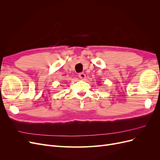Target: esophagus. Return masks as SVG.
I'll return each mask as SVG.
<instances>
[{
	"label": "esophagus",
	"mask_w": 160,
	"mask_h": 160,
	"mask_svg": "<svg viewBox=\"0 0 160 160\" xmlns=\"http://www.w3.org/2000/svg\"><path fill=\"white\" fill-rule=\"evenodd\" d=\"M79 77L80 79L84 80V79H85L86 76H85V73H83V72H80V73L79 74Z\"/></svg>",
	"instance_id": "1"
}]
</instances>
